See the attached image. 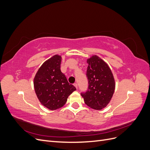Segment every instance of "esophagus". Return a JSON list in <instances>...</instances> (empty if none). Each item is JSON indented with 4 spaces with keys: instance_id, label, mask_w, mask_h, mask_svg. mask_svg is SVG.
Instances as JSON below:
<instances>
[{
    "instance_id": "obj_1",
    "label": "esophagus",
    "mask_w": 150,
    "mask_h": 150,
    "mask_svg": "<svg viewBox=\"0 0 150 150\" xmlns=\"http://www.w3.org/2000/svg\"><path fill=\"white\" fill-rule=\"evenodd\" d=\"M74 86H75L76 89H78V84H77V83H74Z\"/></svg>"
}]
</instances>
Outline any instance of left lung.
Instances as JSON below:
<instances>
[{
	"mask_svg": "<svg viewBox=\"0 0 150 150\" xmlns=\"http://www.w3.org/2000/svg\"><path fill=\"white\" fill-rule=\"evenodd\" d=\"M87 62L88 89L81 95L88 106L100 110L111 101L115 89V79L110 68L98 56H92Z\"/></svg>",
	"mask_w": 150,
	"mask_h": 150,
	"instance_id": "1",
	"label": "left lung"
}]
</instances>
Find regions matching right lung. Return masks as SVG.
<instances>
[{
    "label": "right lung",
    "mask_w": 150,
    "mask_h": 150,
    "mask_svg": "<svg viewBox=\"0 0 150 150\" xmlns=\"http://www.w3.org/2000/svg\"><path fill=\"white\" fill-rule=\"evenodd\" d=\"M61 62L60 56H52L40 66L34 79L35 92L39 101L51 110L62 107L68 96L76 90L61 72Z\"/></svg>",
    "instance_id": "add662e5"
}]
</instances>
